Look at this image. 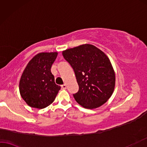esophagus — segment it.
<instances>
[{
	"instance_id": "obj_1",
	"label": "esophagus",
	"mask_w": 147,
	"mask_h": 147,
	"mask_svg": "<svg viewBox=\"0 0 147 147\" xmlns=\"http://www.w3.org/2000/svg\"><path fill=\"white\" fill-rule=\"evenodd\" d=\"M61 87H62L63 89H66V87H67V85H66V84H64V85H61Z\"/></svg>"
}]
</instances>
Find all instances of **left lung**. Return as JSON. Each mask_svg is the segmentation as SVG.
Instances as JSON below:
<instances>
[{"label":"left lung","instance_id":"8db88e82","mask_svg":"<svg viewBox=\"0 0 147 147\" xmlns=\"http://www.w3.org/2000/svg\"><path fill=\"white\" fill-rule=\"evenodd\" d=\"M64 59L75 72L79 89L74 98L82 107L95 109L112 95L116 75L109 58L91 44H83L62 51Z\"/></svg>","mask_w":147,"mask_h":147}]
</instances>
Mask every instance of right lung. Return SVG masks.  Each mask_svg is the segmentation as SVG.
Returning a JSON list of instances; mask_svg holds the SVG:
<instances>
[{
	"label": "right lung",
	"instance_id": "1",
	"mask_svg": "<svg viewBox=\"0 0 147 147\" xmlns=\"http://www.w3.org/2000/svg\"><path fill=\"white\" fill-rule=\"evenodd\" d=\"M58 52H41L32 58L19 81L20 95L29 106L43 109L55 99L60 86L54 81L51 67Z\"/></svg>",
	"mask_w": 147,
	"mask_h": 147
}]
</instances>
